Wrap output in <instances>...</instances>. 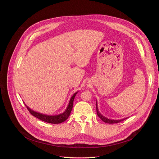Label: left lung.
Here are the masks:
<instances>
[{
  "label": "left lung",
  "instance_id": "obj_1",
  "mask_svg": "<svg viewBox=\"0 0 159 159\" xmlns=\"http://www.w3.org/2000/svg\"><path fill=\"white\" fill-rule=\"evenodd\" d=\"M97 104H96V109H97V115L98 116V117L101 119L103 122H106V123H108V124H115V123H119V122H120L122 121H123L124 120L126 119V118L125 119H120V120H111V119H107L106 117H105V116H104L102 115H101V113H99L98 110V107H97Z\"/></svg>",
  "mask_w": 159,
  "mask_h": 159
}]
</instances>
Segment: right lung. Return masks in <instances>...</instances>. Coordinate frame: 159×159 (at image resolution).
Returning a JSON list of instances; mask_svg holds the SVG:
<instances>
[{
    "label": "right lung",
    "mask_w": 159,
    "mask_h": 159,
    "mask_svg": "<svg viewBox=\"0 0 159 159\" xmlns=\"http://www.w3.org/2000/svg\"><path fill=\"white\" fill-rule=\"evenodd\" d=\"M77 92L73 94V95L71 97L69 104L67 107L66 111L59 115H46L44 114H42V113H39L37 112H35L34 111L31 110L30 107H28V106H27L26 104V108L28 109V110L29 111V112L33 115L35 117L43 120L44 122H48V123H51V124H59L61 122H64L69 117V116L70 115L71 111L72 110V108H73V101H74V98L75 95H77Z\"/></svg>",
    "instance_id": "obj_1"
}]
</instances>
